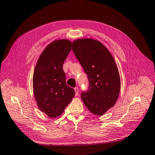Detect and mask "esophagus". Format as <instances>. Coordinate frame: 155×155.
Wrapping results in <instances>:
<instances>
[{
    "label": "esophagus",
    "instance_id": "esophagus-1",
    "mask_svg": "<svg viewBox=\"0 0 155 155\" xmlns=\"http://www.w3.org/2000/svg\"><path fill=\"white\" fill-rule=\"evenodd\" d=\"M74 92H75V96H78V88H74Z\"/></svg>",
    "mask_w": 155,
    "mask_h": 155
}]
</instances>
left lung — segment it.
Listing matches in <instances>:
<instances>
[{
    "mask_svg": "<svg viewBox=\"0 0 155 155\" xmlns=\"http://www.w3.org/2000/svg\"><path fill=\"white\" fill-rule=\"evenodd\" d=\"M73 51L88 76L89 90L81 94L90 111L102 116L114 105L120 91V77L112 54L97 40L78 38Z\"/></svg>",
    "mask_w": 155,
    "mask_h": 155,
    "instance_id": "8db88e82",
    "label": "left lung"
}]
</instances>
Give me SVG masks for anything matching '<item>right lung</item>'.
Listing matches in <instances>:
<instances>
[{
    "instance_id": "add662e5",
    "label": "right lung",
    "mask_w": 155,
    "mask_h": 155,
    "mask_svg": "<svg viewBox=\"0 0 155 155\" xmlns=\"http://www.w3.org/2000/svg\"><path fill=\"white\" fill-rule=\"evenodd\" d=\"M72 42L59 39L45 48L38 59L33 77V88L39 110L50 118H57L74 96L66 84L63 64L71 50Z\"/></svg>"
}]
</instances>
